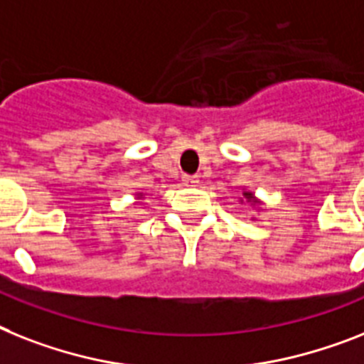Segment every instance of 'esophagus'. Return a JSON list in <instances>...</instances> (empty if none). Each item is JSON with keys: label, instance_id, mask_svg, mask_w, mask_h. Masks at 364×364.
Returning <instances> with one entry per match:
<instances>
[{"label": "esophagus", "instance_id": "esophagus-1", "mask_svg": "<svg viewBox=\"0 0 364 364\" xmlns=\"http://www.w3.org/2000/svg\"><path fill=\"white\" fill-rule=\"evenodd\" d=\"M182 182H184L186 186H193L197 184L199 180H197V175H184L182 176Z\"/></svg>", "mask_w": 364, "mask_h": 364}]
</instances>
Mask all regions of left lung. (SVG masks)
I'll list each match as a JSON object with an SVG mask.
<instances>
[{"instance_id":"obj_1","label":"left lung","mask_w":364,"mask_h":364,"mask_svg":"<svg viewBox=\"0 0 364 364\" xmlns=\"http://www.w3.org/2000/svg\"><path fill=\"white\" fill-rule=\"evenodd\" d=\"M243 199H245L249 203V200L253 199V193H249V191H245V193H243ZM243 199H242V204H243Z\"/></svg>"}]
</instances>
